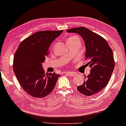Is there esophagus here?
<instances>
[{"label":"esophagus","mask_w":126,"mask_h":126,"mask_svg":"<svg viewBox=\"0 0 126 126\" xmlns=\"http://www.w3.org/2000/svg\"><path fill=\"white\" fill-rule=\"evenodd\" d=\"M65 74L68 75H69L70 76H74L75 75V73L74 72H65Z\"/></svg>","instance_id":"34e87169"}]
</instances>
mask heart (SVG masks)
<instances>
[{
    "label": "heart",
    "instance_id": "1",
    "mask_svg": "<svg viewBox=\"0 0 126 126\" xmlns=\"http://www.w3.org/2000/svg\"><path fill=\"white\" fill-rule=\"evenodd\" d=\"M76 37H77V36H72V37H70V38H69V39H68L67 40H70V39H72L76 38Z\"/></svg>",
    "mask_w": 126,
    "mask_h": 126
}]
</instances>
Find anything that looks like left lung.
Masks as SVG:
<instances>
[{
	"mask_svg": "<svg viewBox=\"0 0 126 126\" xmlns=\"http://www.w3.org/2000/svg\"><path fill=\"white\" fill-rule=\"evenodd\" d=\"M68 32L78 33L86 46V59L91 68L90 75L77 89L85 96H92L106 86L114 67L113 51L107 41L98 34L85 27L70 29ZM86 78V76H85Z\"/></svg>",
	"mask_w": 126,
	"mask_h": 126,
	"instance_id": "8db88e82",
	"label": "left lung"
}]
</instances>
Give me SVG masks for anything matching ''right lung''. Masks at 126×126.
Wrapping results in <instances>:
<instances>
[{"mask_svg":"<svg viewBox=\"0 0 126 126\" xmlns=\"http://www.w3.org/2000/svg\"><path fill=\"white\" fill-rule=\"evenodd\" d=\"M63 30H44L34 33L22 41L15 53L13 70L21 87L35 98L48 95L60 75L45 73L42 63L49 54L52 42Z\"/></svg>","mask_w":126,"mask_h":126,"instance_id":"right-lung-1","label":"right lung"}]
</instances>
